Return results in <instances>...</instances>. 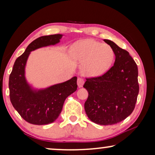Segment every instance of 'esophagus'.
Here are the masks:
<instances>
[{"label":"esophagus","mask_w":155,"mask_h":155,"mask_svg":"<svg viewBox=\"0 0 155 155\" xmlns=\"http://www.w3.org/2000/svg\"><path fill=\"white\" fill-rule=\"evenodd\" d=\"M84 83V79H82V78H78V85L79 87H82L83 86V84Z\"/></svg>","instance_id":"1"}]
</instances>
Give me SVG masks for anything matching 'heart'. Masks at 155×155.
<instances>
[{"label": "heart", "instance_id": "heart-1", "mask_svg": "<svg viewBox=\"0 0 155 155\" xmlns=\"http://www.w3.org/2000/svg\"><path fill=\"white\" fill-rule=\"evenodd\" d=\"M70 54L75 60L84 62L82 71L89 76H98L105 73L114 61V53L109 45L92 39L73 44Z\"/></svg>", "mask_w": 155, "mask_h": 155}]
</instances>
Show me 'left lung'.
<instances>
[{
    "label": "left lung",
    "instance_id": "1",
    "mask_svg": "<svg viewBox=\"0 0 155 155\" xmlns=\"http://www.w3.org/2000/svg\"><path fill=\"white\" fill-rule=\"evenodd\" d=\"M113 49L114 64L104 75L86 78L83 87L88 92L84 110L97 124H118L135 109L139 92L137 64L127 51L111 40L104 39Z\"/></svg>",
    "mask_w": 155,
    "mask_h": 155
}]
</instances>
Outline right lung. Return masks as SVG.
<instances>
[{"label":"right lung","mask_w":155,"mask_h":155,"mask_svg":"<svg viewBox=\"0 0 155 155\" xmlns=\"http://www.w3.org/2000/svg\"><path fill=\"white\" fill-rule=\"evenodd\" d=\"M62 36L58 34L37 38L14 63L9 77L10 101L21 117L29 124L45 125L54 122L60 115L65 99L77 90V77L39 90L31 89L25 79V65L31 51L55 45Z\"/></svg>","instance_id":"1"}]
</instances>
